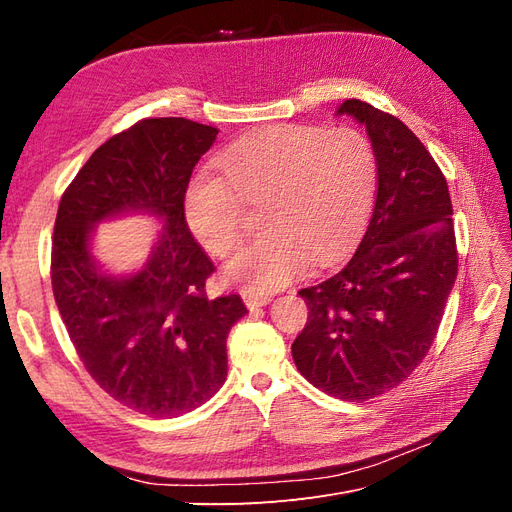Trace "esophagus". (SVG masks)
Returning <instances> with one entry per match:
<instances>
[{
  "label": "esophagus",
  "instance_id": "esophagus-1",
  "mask_svg": "<svg viewBox=\"0 0 512 512\" xmlns=\"http://www.w3.org/2000/svg\"><path fill=\"white\" fill-rule=\"evenodd\" d=\"M243 301H245V305L250 307V309H258V307H265V305L271 301V297H269V294L243 292Z\"/></svg>",
  "mask_w": 512,
  "mask_h": 512
}]
</instances>
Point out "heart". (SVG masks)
Here are the masks:
<instances>
[{
	"instance_id": "b5f03b06",
	"label": "heart",
	"mask_w": 512,
	"mask_h": 512,
	"mask_svg": "<svg viewBox=\"0 0 512 512\" xmlns=\"http://www.w3.org/2000/svg\"><path fill=\"white\" fill-rule=\"evenodd\" d=\"M224 175L200 173L185 190V220L213 256L237 250L245 207H258L262 235L226 265V280L267 294L307 260L344 254L365 228L378 185V156L356 128L273 126L226 147Z\"/></svg>"
}]
</instances>
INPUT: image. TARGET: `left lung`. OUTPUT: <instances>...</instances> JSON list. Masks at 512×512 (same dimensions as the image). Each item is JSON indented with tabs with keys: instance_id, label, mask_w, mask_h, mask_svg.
Wrapping results in <instances>:
<instances>
[{
	"instance_id": "1",
	"label": "left lung",
	"mask_w": 512,
	"mask_h": 512,
	"mask_svg": "<svg viewBox=\"0 0 512 512\" xmlns=\"http://www.w3.org/2000/svg\"><path fill=\"white\" fill-rule=\"evenodd\" d=\"M337 115L363 123L376 149V205L346 265L299 290L309 316L292 359L316 389L365 401L423 363L457 277V243L446 179L406 123L361 100Z\"/></svg>"
}]
</instances>
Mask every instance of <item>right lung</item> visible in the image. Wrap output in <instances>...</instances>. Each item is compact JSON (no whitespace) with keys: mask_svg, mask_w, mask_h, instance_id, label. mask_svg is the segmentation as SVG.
<instances>
[{"mask_svg":"<svg viewBox=\"0 0 512 512\" xmlns=\"http://www.w3.org/2000/svg\"><path fill=\"white\" fill-rule=\"evenodd\" d=\"M218 128L153 117L108 138L61 196L51 280L68 335L89 376L147 416L203 406L228 374L226 337L247 309L239 294L209 299L215 271L185 222V190ZM141 210L163 220L146 265L106 274L90 254L95 224Z\"/></svg>","mask_w":512,"mask_h":512,"instance_id":"add662e5","label":"right lung"}]
</instances>
